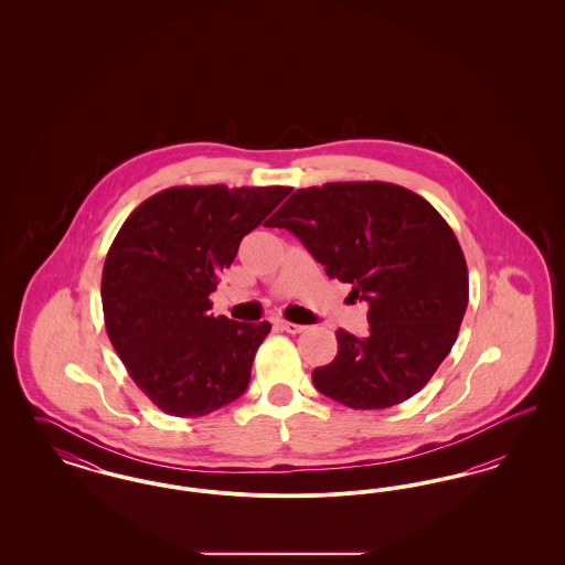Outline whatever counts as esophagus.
<instances>
[{"label":"esophagus","instance_id":"34e87169","mask_svg":"<svg viewBox=\"0 0 565 565\" xmlns=\"http://www.w3.org/2000/svg\"><path fill=\"white\" fill-rule=\"evenodd\" d=\"M277 326H279L281 330L290 332V334H300V332L307 328V326H302V323L286 322V320H277Z\"/></svg>","mask_w":565,"mask_h":565}]
</instances>
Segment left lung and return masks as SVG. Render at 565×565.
<instances>
[{"label": "left lung", "mask_w": 565, "mask_h": 565, "mask_svg": "<svg viewBox=\"0 0 565 565\" xmlns=\"http://www.w3.org/2000/svg\"><path fill=\"white\" fill-rule=\"evenodd\" d=\"M295 233L326 275L369 302V334L337 330V358L313 371L323 396L387 408L415 396L456 343L468 307V267L445 217L387 182L296 190L267 222Z\"/></svg>", "instance_id": "1"}]
</instances>
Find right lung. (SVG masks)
<instances>
[{"instance_id": "add662e5", "label": "right lung", "mask_w": 565, "mask_h": 565, "mask_svg": "<svg viewBox=\"0 0 565 565\" xmlns=\"http://www.w3.org/2000/svg\"><path fill=\"white\" fill-rule=\"evenodd\" d=\"M286 186H175L125 220L102 275L109 341L167 415L203 417L245 392L269 322L214 318L210 295Z\"/></svg>"}]
</instances>
